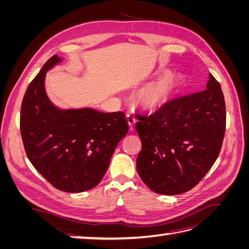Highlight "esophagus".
Masks as SVG:
<instances>
[{
    "mask_svg": "<svg viewBox=\"0 0 249 249\" xmlns=\"http://www.w3.org/2000/svg\"><path fill=\"white\" fill-rule=\"evenodd\" d=\"M126 120H127V124H129L130 130L133 131L134 127H135V124H137V119L135 118L133 115L127 114V115H126Z\"/></svg>",
    "mask_w": 249,
    "mask_h": 249,
    "instance_id": "esophagus-1",
    "label": "esophagus"
}]
</instances>
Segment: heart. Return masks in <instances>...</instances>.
Here are the masks:
<instances>
[{
	"instance_id": "heart-1",
	"label": "heart",
	"mask_w": 249,
	"mask_h": 249,
	"mask_svg": "<svg viewBox=\"0 0 249 249\" xmlns=\"http://www.w3.org/2000/svg\"><path fill=\"white\" fill-rule=\"evenodd\" d=\"M182 84L183 77L180 74L168 73L138 89L134 94V100L146 111L160 110L173 99L178 89L182 87Z\"/></svg>"
}]
</instances>
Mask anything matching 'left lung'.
<instances>
[{
	"label": "left lung",
	"instance_id": "8db88e82",
	"mask_svg": "<svg viewBox=\"0 0 249 249\" xmlns=\"http://www.w3.org/2000/svg\"><path fill=\"white\" fill-rule=\"evenodd\" d=\"M137 118L142 148L136 168L143 183L163 195L191 190L213 166L222 145L225 104L219 83L210 73L206 90Z\"/></svg>",
	"mask_w": 249,
	"mask_h": 249
}]
</instances>
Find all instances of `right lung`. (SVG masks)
<instances>
[{
  "label": "right lung",
  "instance_id": "add662e5",
  "mask_svg": "<svg viewBox=\"0 0 249 249\" xmlns=\"http://www.w3.org/2000/svg\"><path fill=\"white\" fill-rule=\"evenodd\" d=\"M63 59L53 56L30 83L21 104L20 133L36 170L57 189L80 193L100 184L129 126L123 112L64 109L50 100L47 72Z\"/></svg>",
  "mask_w": 249,
  "mask_h": 249
}]
</instances>
